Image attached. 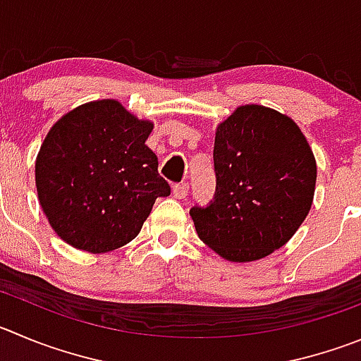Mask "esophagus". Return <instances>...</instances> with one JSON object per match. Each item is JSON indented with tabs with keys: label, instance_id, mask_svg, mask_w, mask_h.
Instances as JSON below:
<instances>
[{
	"label": "esophagus",
	"instance_id": "esophagus-1",
	"mask_svg": "<svg viewBox=\"0 0 361 361\" xmlns=\"http://www.w3.org/2000/svg\"><path fill=\"white\" fill-rule=\"evenodd\" d=\"M173 196L176 200H185L188 196V183H178L173 187Z\"/></svg>",
	"mask_w": 361,
	"mask_h": 361
}]
</instances>
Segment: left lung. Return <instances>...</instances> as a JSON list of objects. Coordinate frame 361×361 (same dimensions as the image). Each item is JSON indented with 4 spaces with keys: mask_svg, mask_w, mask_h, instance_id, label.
Wrapping results in <instances>:
<instances>
[{
    "mask_svg": "<svg viewBox=\"0 0 361 361\" xmlns=\"http://www.w3.org/2000/svg\"><path fill=\"white\" fill-rule=\"evenodd\" d=\"M217 185L190 217L201 240L230 262H255L287 244L312 208L317 164L290 117L238 106L215 131Z\"/></svg>",
    "mask_w": 361,
    "mask_h": 361,
    "instance_id": "8db88e82",
    "label": "left lung"
}]
</instances>
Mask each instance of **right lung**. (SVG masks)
<instances>
[{
    "label": "right lung",
    "mask_w": 361,
    "mask_h": 361,
    "mask_svg": "<svg viewBox=\"0 0 361 361\" xmlns=\"http://www.w3.org/2000/svg\"><path fill=\"white\" fill-rule=\"evenodd\" d=\"M140 121L116 99L76 106L48 131L35 160L39 203L69 245L106 252L133 240L157 197L171 194Z\"/></svg>",
    "instance_id": "obj_1"
}]
</instances>
